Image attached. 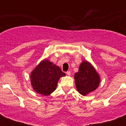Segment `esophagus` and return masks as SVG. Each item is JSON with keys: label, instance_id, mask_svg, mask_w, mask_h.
<instances>
[{"label": "esophagus", "instance_id": "obj_1", "mask_svg": "<svg viewBox=\"0 0 126 126\" xmlns=\"http://www.w3.org/2000/svg\"><path fill=\"white\" fill-rule=\"evenodd\" d=\"M66 74H67V75H68V76H71V71H67V73H66Z\"/></svg>", "mask_w": 126, "mask_h": 126}]
</instances>
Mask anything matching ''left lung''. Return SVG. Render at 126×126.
Segmentation results:
<instances>
[{"label":"left lung","instance_id":"1","mask_svg":"<svg viewBox=\"0 0 126 126\" xmlns=\"http://www.w3.org/2000/svg\"><path fill=\"white\" fill-rule=\"evenodd\" d=\"M75 80L77 91L86 96L98 88L101 79L94 66L89 61H83L75 74Z\"/></svg>","mask_w":126,"mask_h":126}]
</instances>
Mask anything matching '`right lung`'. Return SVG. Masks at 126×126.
Returning <instances> with one entry per match:
<instances>
[{"label": "right lung", "instance_id": "add662e5", "mask_svg": "<svg viewBox=\"0 0 126 126\" xmlns=\"http://www.w3.org/2000/svg\"><path fill=\"white\" fill-rule=\"evenodd\" d=\"M65 76L58 66L44 59L31 71V83L36 93L47 96L55 91L59 79Z\"/></svg>", "mask_w": 126, "mask_h": 126}]
</instances>
